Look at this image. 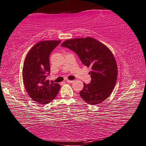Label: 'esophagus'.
<instances>
[{
    "instance_id": "esophagus-1",
    "label": "esophagus",
    "mask_w": 146,
    "mask_h": 146,
    "mask_svg": "<svg viewBox=\"0 0 146 146\" xmlns=\"http://www.w3.org/2000/svg\"><path fill=\"white\" fill-rule=\"evenodd\" d=\"M74 81L75 80H66V82L68 83H73Z\"/></svg>"
}]
</instances>
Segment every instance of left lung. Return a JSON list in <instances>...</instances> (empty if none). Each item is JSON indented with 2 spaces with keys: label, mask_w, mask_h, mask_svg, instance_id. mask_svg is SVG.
<instances>
[{
  "label": "left lung",
  "mask_w": 146,
  "mask_h": 146,
  "mask_svg": "<svg viewBox=\"0 0 146 146\" xmlns=\"http://www.w3.org/2000/svg\"><path fill=\"white\" fill-rule=\"evenodd\" d=\"M78 56L83 64L91 68L90 84L84 83L80 95L88 104L101 103L113 92L118 76L117 64L112 52L92 37L70 39L61 44Z\"/></svg>",
  "instance_id": "8db88e82"
}]
</instances>
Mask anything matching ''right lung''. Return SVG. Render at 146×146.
<instances>
[{
    "mask_svg": "<svg viewBox=\"0 0 146 146\" xmlns=\"http://www.w3.org/2000/svg\"><path fill=\"white\" fill-rule=\"evenodd\" d=\"M61 40L39 42L31 48L26 56L23 68V78L27 93L38 104H48L56 98L61 86L50 83L49 56Z\"/></svg>",
    "mask_w": 146,
    "mask_h": 146,
    "instance_id": "obj_1",
    "label": "right lung"
}]
</instances>
